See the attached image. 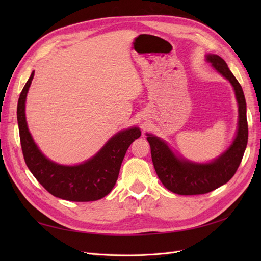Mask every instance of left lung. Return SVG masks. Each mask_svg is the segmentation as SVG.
I'll use <instances>...</instances> for the list:
<instances>
[{"instance_id":"1","label":"left lung","mask_w":261,"mask_h":261,"mask_svg":"<svg viewBox=\"0 0 261 261\" xmlns=\"http://www.w3.org/2000/svg\"><path fill=\"white\" fill-rule=\"evenodd\" d=\"M207 61L231 83L239 103V128L233 144L210 163L200 164L179 159L165 141L148 134L151 158L156 175L169 191L178 195H201L227 183L238 171L248 140L246 101L242 86L217 54H208Z\"/></svg>"}]
</instances>
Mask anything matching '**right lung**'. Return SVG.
Wrapping results in <instances>:
<instances>
[{"mask_svg":"<svg viewBox=\"0 0 261 261\" xmlns=\"http://www.w3.org/2000/svg\"><path fill=\"white\" fill-rule=\"evenodd\" d=\"M35 72L20 92L17 105V122L23 159L46 191L69 201H94L103 198L114 187L126 151L134 140L140 137L139 128L132 127L117 133L91 159L67 167L45 158L31 137L25 115L27 92Z\"/></svg>","mask_w":261,"mask_h":261,"instance_id":"1","label":"right lung"}]
</instances>
